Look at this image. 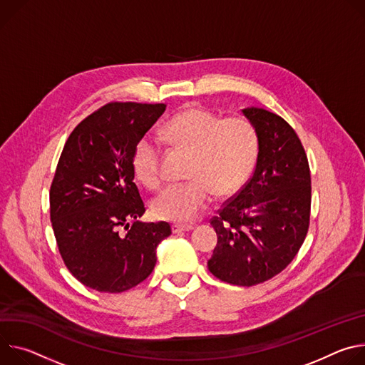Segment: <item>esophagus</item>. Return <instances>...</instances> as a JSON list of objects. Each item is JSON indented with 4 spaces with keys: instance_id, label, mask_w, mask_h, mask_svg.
I'll return each mask as SVG.
<instances>
[{
    "instance_id": "obj_1",
    "label": "esophagus",
    "mask_w": 365,
    "mask_h": 365,
    "mask_svg": "<svg viewBox=\"0 0 365 365\" xmlns=\"http://www.w3.org/2000/svg\"><path fill=\"white\" fill-rule=\"evenodd\" d=\"M192 229H194L192 225H181V223H174V225H173V232H174V233L188 232V230H192Z\"/></svg>"
}]
</instances>
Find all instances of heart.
I'll return each instance as SVG.
<instances>
[{
	"mask_svg": "<svg viewBox=\"0 0 365 365\" xmlns=\"http://www.w3.org/2000/svg\"><path fill=\"white\" fill-rule=\"evenodd\" d=\"M159 136L174 148L190 152L181 184L162 190L152 200L156 217L171 222H191L212 201L213 192L226 197L236 192L250 178L258 156V133L244 117L220 118L213 111L190 107L175 114ZM133 173L148 188L162 182L158 145L143 138L133 150Z\"/></svg>",
	"mask_w": 365,
	"mask_h": 365,
	"instance_id": "heart-1",
	"label": "heart"
}]
</instances>
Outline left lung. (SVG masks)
Wrapping results in <instances>:
<instances>
[{"label": "left lung", "mask_w": 365, "mask_h": 365, "mask_svg": "<svg viewBox=\"0 0 365 365\" xmlns=\"http://www.w3.org/2000/svg\"><path fill=\"white\" fill-rule=\"evenodd\" d=\"M242 113L258 133L257 165L210 220L217 245L207 267L229 284L251 287L279 274L303 245L312 181L304 148L284 118L258 107Z\"/></svg>", "instance_id": "8db88e82"}]
</instances>
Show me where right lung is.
<instances>
[{
    "label": "right lung",
    "mask_w": 365,
    "mask_h": 365,
    "mask_svg": "<svg viewBox=\"0 0 365 365\" xmlns=\"http://www.w3.org/2000/svg\"><path fill=\"white\" fill-rule=\"evenodd\" d=\"M165 104L108 103L69 135L51 185V222L71 274L101 293H121L146 279L167 222L143 223L133 182V150ZM133 225H130V222Z\"/></svg>",
    "instance_id": "add662e5"
}]
</instances>
